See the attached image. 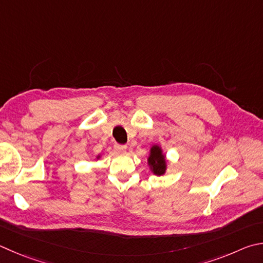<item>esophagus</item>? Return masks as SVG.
I'll list each match as a JSON object with an SVG mask.
<instances>
[{
  "mask_svg": "<svg viewBox=\"0 0 263 263\" xmlns=\"http://www.w3.org/2000/svg\"><path fill=\"white\" fill-rule=\"evenodd\" d=\"M115 149L117 151V152H119V153H124L126 151V148H127V146L126 145H119V144H115Z\"/></svg>",
  "mask_w": 263,
  "mask_h": 263,
  "instance_id": "1",
  "label": "esophagus"
}]
</instances>
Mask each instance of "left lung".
Returning a JSON list of instances; mask_svg holds the SVG:
<instances>
[{"label": "left lung", "instance_id": "8db88e82", "mask_svg": "<svg viewBox=\"0 0 263 263\" xmlns=\"http://www.w3.org/2000/svg\"><path fill=\"white\" fill-rule=\"evenodd\" d=\"M148 165H149L152 173L156 176H162L165 174L166 160L160 146H152L149 156H148Z\"/></svg>", "mask_w": 263, "mask_h": 263}]
</instances>
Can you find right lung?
<instances>
[{
  "instance_id": "1",
  "label": "right lung",
  "mask_w": 263,
  "mask_h": 263,
  "mask_svg": "<svg viewBox=\"0 0 263 263\" xmlns=\"http://www.w3.org/2000/svg\"><path fill=\"white\" fill-rule=\"evenodd\" d=\"M99 157H100V156H98V159H99Z\"/></svg>"
}]
</instances>
